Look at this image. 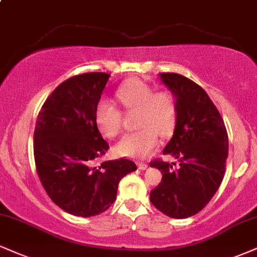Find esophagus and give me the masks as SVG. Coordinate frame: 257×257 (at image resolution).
<instances>
[{"instance_id":"esophagus-1","label":"esophagus","mask_w":257,"mask_h":257,"mask_svg":"<svg viewBox=\"0 0 257 257\" xmlns=\"http://www.w3.org/2000/svg\"><path fill=\"white\" fill-rule=\"evenodd\" d=\"M138 166H139V169H140V170H146L148 168L147 164H145V163H139Z\"/></svg>"}]
</instances>
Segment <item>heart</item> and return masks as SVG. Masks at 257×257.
Instances as JSON below:
<instances>
[{
	"mask_svg": "<svg viewBox=\"0 0 257 257\" xmlns=\"http://www.w3.org/2000/svg\"><path fill=\"white\" fill-rule=\"evenodd\" d=\"M116 95L125 109L139 110L138 126L141 129L120 139L115 152L126 158H147L158 147V133L168 137L174 131L177 119L175 97L169 91L154 93L148 83L138 79L122 83ZM94 120L99 132L106 138L116 137L122 129V112L109 99H101L97 104Z\"/></svg>",
	"mask_w": 257,
	"mask_h": 257,
	"instance_id": "obj_1",
	"label": "heart"
}]
</instances>
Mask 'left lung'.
<instances>
[{
  "label": "left lung",
  "instance_id": "left-lung-1",
  "mask_svg": "<svg viewBox=\"0 0 257 257\" xmlns=\"http://www.w3.org/2000/svg\"><path fill=\"white\" fill-rule=\"evenodd\" d=\"M159 76L177 105L174 135L163 153L175 157L179 168L174 170L171 164L158 160L151 163L163 178L150 197L168 217L185 219L199 213L220 187L228 138L224 120L205 89L179 74Z\"/></svg>",
  "mask_w": 257,
  "mask_h": 257
}]
</instances>
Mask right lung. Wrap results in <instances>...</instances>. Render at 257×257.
Wrapping results in <instances>:
<instances>
[{"label":"right lung","instance_id":"1","mask_svg":"<svg viewBox=\"0 0 257 257\" xmlns=\"http://www.w3.org/2000/svg\"><path fill=\"white\" fill-rule=\"evenodd\" d=\"M110 74L85 73L62 82L39 111L33 135L37 172L50 199L76 217L88 218L115 202L119 181L137 170L128 159L94 165L109 144L94 120Z\"/></svg>","mask_w":257,"mask_h":257}]
</instances>
